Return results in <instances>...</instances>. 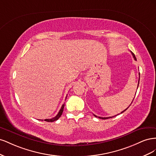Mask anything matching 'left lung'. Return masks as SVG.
Wrapping results in <instances>:
<instances>
[{"label": "left lung", "mask_w": 156, "mask_h": 156, "mask_svg": "<svg viewBox=\"0 0 156 156\" xmlns=\"http://www.w3.org/2000/svg\"><path fill=\"white\" fill-rule=\"evenodd\" d=\"M131 54H132V55H133V58H134V59H135V60H136V57H135V55L132 53V52H131ZM139 80H140V73H139V83H138V87H139ZM133 102V101H132ZM132 102H131V103H132ZM127 108H128V107H127L126 109H125L124 111H122V112H121V113H122V112H124L125 111H126ZM94 115V116H96V117H98L99 119H103V120H105V119H110V118H112V117H100V116H97L96 115Z\"/></svg>", "instance_id": "obj_1"}]
</instances>
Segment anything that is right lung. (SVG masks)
I'll list each match as a JSON object with an SVG mask.
<instances>
[{
    "instance_id": "1",
    "label": "right lung",
    "mask_w": 156,
    "mask_h": 156,
    "mask_svg": "<svg viewBox=\"0 0 156 156\" xmlns=\"http://www.w3.org/2000/svg\"><path fill=\"white\" fill-rule=\"evenodd\" d=\"M67 98V96H66ZM64 104H63L62 105V107H61V108L60 109L58 113L57 114V115H56L55 117L53 118V119H45L44 121H46V122H54V121H56L61 116V115H62V112H63V110H64Z\"/></svg>"
}]
</instances>
